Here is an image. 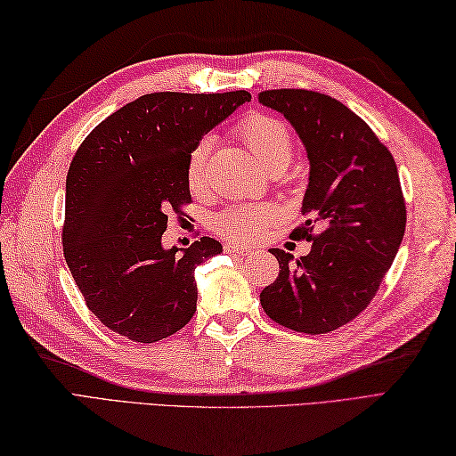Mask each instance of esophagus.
Masks as SVG:
<instances>
[{
  "instance_id": "1",
  "label": "esophagus",
  "mask_w": 456,
  "mask_h": 456,
  "mask_svg": "<svg viewBox=\"0 0 456 456\" xmlns=\"http://www.w3.org/2000/svg\"><path fill=\"white\" fill-rule=\"evenodd\" d=\"M224 251H228V253H238V255H251V249L240 248V246H232V243H226Z\"/></svg>"
}]
</instances>
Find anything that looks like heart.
Masks as SVG:
<instances>
[{
    "mask_svg": "<svg viewBox=\"0 0 456 456\" xmlns=\"http://www.w3.org/2000/svg\"><path fill=\"white\" fill-rule=\"evenodd\" d=\"M236 133L266 170L279 168V166L286 168L290 162L294 152L292 133L279 118L265 114L248 116L240 121ZM210 151H213V139L203 137L195 142L190 157H187L185 180L193 193L203 191L207 183V162ZM276 216H279V210L271 203L238 205L222 210L215 218V228L220 236L228 240L251 241L271 222H274Z\"/></svg>",
    "mask_w": 456,
    "mask_h": 456,
    "instance_id": "heart-1",
    "label": "heart"
}]
</instances>
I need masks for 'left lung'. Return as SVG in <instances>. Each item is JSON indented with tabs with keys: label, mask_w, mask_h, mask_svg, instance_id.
I'll return each mask as SVG.
<instances>
[{
	"label": "left lung",
	"mask_w": 456,
	"mask_h": 456,
	"mask_svg": "<svg viewBox=\"0 0 456 456\" xmlns=\"http://www.w3.org/2000/svg\"><path fill=\"white\" fill-rule=\"evenodd\" d=\"M259 102L281 112L302 139L309 183L302 226L314 240L304 257L271 249L281 273L261 292L265 314L307 335H323L358 317L391 269L406 228V207L393 154L365 121L327 94L279 88Z\"/></svg>",
	"instance_id": "1"
}]
</instances>
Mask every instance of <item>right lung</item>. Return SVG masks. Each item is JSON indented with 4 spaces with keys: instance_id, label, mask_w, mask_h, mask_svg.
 Masks as SVG:
<instances>
[{
    "instance_id": "obj_1",
    "label": "right lung",
    "mask_w": 456,
    "mask_h": 456,
    "mask_svg": "<svg viewBox=\"0 0 456 456\" xmlns=\"http://www.w3.org/2000/svg\"><path fill=\"white\" fill-rule=\"evenodd\" d=\"M251 100L152 93L119 108L88 135L65 182L63 255L86 307L133 342H159L197 309L195 266L222 246L201 238L162 246L168 213L191 201L185 164L199 139Z\"/></svg>"
}]
</instances>
